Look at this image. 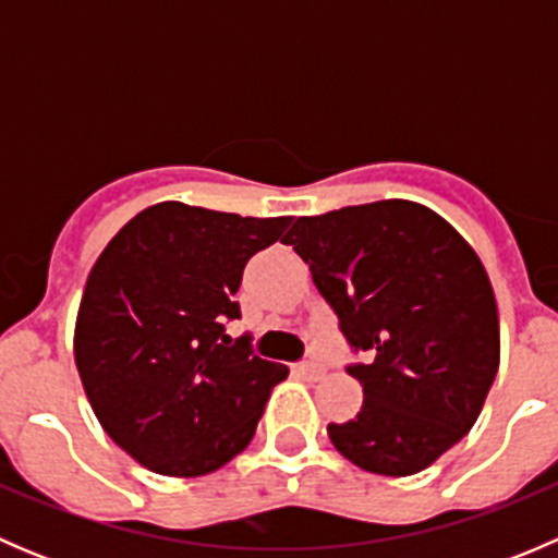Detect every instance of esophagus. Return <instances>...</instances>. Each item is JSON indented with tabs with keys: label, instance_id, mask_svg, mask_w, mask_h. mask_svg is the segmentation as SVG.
Here are the masks:
<instances>
[{
	"label": "esophagus",
	"instance_id": "34e87169",
	"mask_svg": "<svg viewBox=\"0 0 558 558\" xmlns=\"http://www.w3.org/2000/svg\"><path fill=\"white\" fill-rule=\"evenodd\" d=\"M294 373L300 375L302 380H320L326 375V367L318 362H300L294 367Z\"/></svg>",
	"mask_w": 558,
	"mask_h": 558
}]
</instances>
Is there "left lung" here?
Instances as JSON below:
<instances>
[{
	"label": "left lung",
	"mask_w": 558,
	"mask_h": 558,
	"mask_svg": "<svg viewBox=\"0 0 558 558\" xmlns=\"http://www.w3.org/2000/svg\"><path fill=\"white\" fill-rule=\"evenodd\" d=\"M286 245L364 362L356 418L329 424L345 459L375 475H413L481 415L499 369V315L477 253L429 207L404 199L296 218Z\"/></svg>",
	"instance_id": "left-lung-1"
}]
</instances>
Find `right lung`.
I'll return each mask as SVG.
<instances>
[{
  "label": "right lung",
  "mask_w": 558,
  "mask_h": 558,
  "mask_svg": "<svg viewBox=\"0 0 558 558\" xmlns=\"http://www.w3.org/2000/svg\"><path fill=\"white\" fill-rule=\"evenodd\" d=\"M291 218L161 202L107 243L86 280L75 364L99 424L140 464L174 477L218 470L251 442L289 375L227 335L253 253Z\"/></svg>",
  "instance_id": "obj_1"
}]
</instances>
